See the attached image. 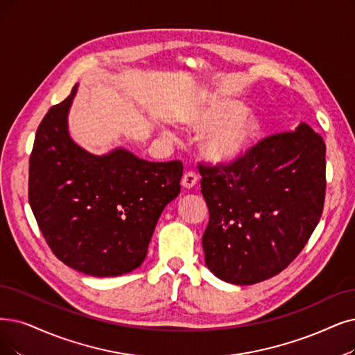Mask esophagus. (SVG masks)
I'll list each match as a JSON object with an SVG mask.
<instances>
[{
	"label": "esophagus",
	"mask_w": 355,
	"mask_h": 355,
	"mask_svg": "<svg viewBox=\"0 0 355 355\" xmlns=\"http://www.w3.org/2000/svg\"><path fill=\"white\" fill-rule=\"evenodd\" d=\"M198 180H200V179H198L196 173L188 172V173L183 175V178H182V187L187 188V189H192L198 183Z\"/></svg>",
	"instance_id": "1"
}]
</instances>
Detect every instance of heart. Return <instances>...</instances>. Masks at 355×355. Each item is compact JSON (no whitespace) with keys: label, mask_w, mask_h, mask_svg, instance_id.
Here are the masks:
<instances>
[{"label":"heart","mask_w":355,"mask_h":355,"mask_svg":"<svg viewBox=\"0 0 355 355\" xmlns=\"http://www.w3.org/2000/svg\"><path fill=\"white\" fill-rule=\"evenodd\" d=\"M243 106L234 101H220L189 118L188 126L196 132H208L201 151L208 160L218 164L233 163L248 151L258 135L261 123L252 113H242ZM168 135V132H164Z\"/></svg>","instance_id":"1"}]
</instances>
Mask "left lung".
Instances as JSON below:
<instances>
[{
	"label": "left lung",
	"instance_id": "obj_1",
	"mask_svg": "<svg viewBox=\"0 0 355 355\" xmlns=\"http://www.w3.org/2000/svg\"><path fill=\"white\" fill-rule=\"evenodd\" d=\"M323 138L300 123L268 137L229 166L200 164L209 221L205 263L236 286L286 269L320 220L326 178Z\"/></svg>",
	"mask_w": 355,
	"mask_h": 355
}]
</instances>
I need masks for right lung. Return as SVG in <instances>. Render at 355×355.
Segmentation results:
<instances>
[{"label":"right lung","instance_id":"add662e5","mask_svg":"<svg viewBox=\"0 0 355 355\" xmlns=\"http://www.w3.org/2000/svg\"><path fill=\"white\" fill-rule=\"evenodd\" d=\"M78 84L36 131L29 202L51 250L92 277L128 274L144 262L155 224L180 192L179 160L151 163L122 147L96 155L68 132Z\"/></svg>","mask_w":355,"mask_h":355}]
</instances>
